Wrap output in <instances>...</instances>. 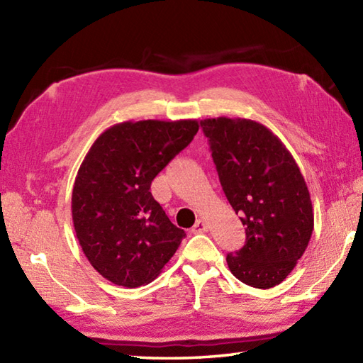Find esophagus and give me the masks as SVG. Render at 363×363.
<instances>
[{"label": "esophagus", "instance_id": "obj_1", "mask_svg": "<svg viewBox=\"0 0 363 363\" xmlns=\"http://www.w3.org/2000/svg\"><path fill=\"white\" fill-rule=\"evenodd\" d=\"M206 230H207L206 221H204V220H196L194 229H191V233H195V234H201V233H206Z\"/></svg>", "mask_w": 363, "mask_h": 363}]
</instances>
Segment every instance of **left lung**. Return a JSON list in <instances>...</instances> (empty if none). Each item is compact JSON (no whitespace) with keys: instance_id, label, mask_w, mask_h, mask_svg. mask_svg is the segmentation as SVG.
Masks as SVG:
<instances>
[{"instance_id":"8db88e82","label":"left lung","mask_w":363,"mask_h":363,"mask_svg":"<svg viewBox=\"0 0 363 363\" xmlns=\"http://www.w3.org/2000/svg\"><path fill=\"white\" fill-rule=\"evenodd\" d=\"M201 128L223 191L245 226V246L228 254V267L243 284L272 289L291 273L312 237L304 176L285 145L257 121L206 118Z\"/></svg>"}]
</instances>
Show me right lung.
<instances>
[{
    "instance_id": "right-lung-1",
    "label": "right lung",
    "mask_w": 363,
    "mask_h": 363,
    "mask_svg": "<svg viewBox=\"0 0 363 363\" xmlns=\"http://www.w3.org/2000/svg\"><path fill=\"white\" fill-rule=\"evenodd\" d=\"M198 129L196 120L123 121L106 129L84 157L73 186V226L107 281L128 289L150 284L179 248L186 233L150 189Z\"/></svg>"
}]
</instances>
